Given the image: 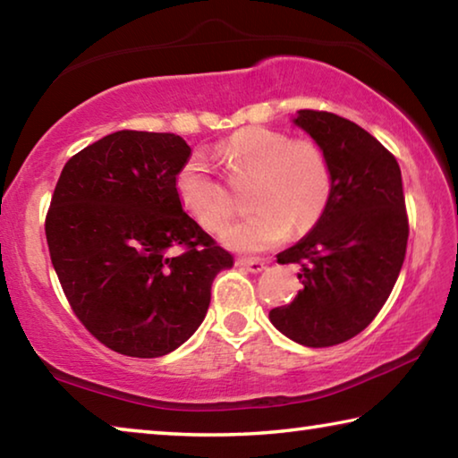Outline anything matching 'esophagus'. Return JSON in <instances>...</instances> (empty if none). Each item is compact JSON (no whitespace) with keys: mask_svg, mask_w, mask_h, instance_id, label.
Returning a JSON list of instances; mask_svg holds the SVG:
<instances>
[{"mask_svg":"<svg viewBox=\"0 0 458 458\" xmlns=\"http://www.w3.org/2000/svg\"><path fill=\"white\" fill-rule=\"evenodd\" d=\"M238 265L246 270H250V273H260V270L265 268V262L259 259H238Z\"/></svg>","mask_w":458,"mask_h":458,"instance_id":"obj_1","label":"esophagus"}]
</instances>
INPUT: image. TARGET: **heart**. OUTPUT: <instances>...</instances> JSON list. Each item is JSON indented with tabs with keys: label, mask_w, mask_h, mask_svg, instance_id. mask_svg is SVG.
Segmentation results:
<instances>
[{
	"label": "heart",
	"mask_w": 458,
	"mask_h": 458,
	"mask_svg": "<svg viewBox=\"0 0 458 458\" xmlns=\"http://www.w3.org/2000/svg\"><path fill=\"white\" fill-rule=\"evenodd\" d=\"M218 157L234 182H246L248 204L257 208L226 232V242L244 252H260L294 232L313 228L333 191L327 151L313 139H293L268 127H244L218 145ZM182 206L210 232H222L234 216L230 191L199 155L175 174Z\"/></svg>",
	"instance_id": "1"
}]
</instances>
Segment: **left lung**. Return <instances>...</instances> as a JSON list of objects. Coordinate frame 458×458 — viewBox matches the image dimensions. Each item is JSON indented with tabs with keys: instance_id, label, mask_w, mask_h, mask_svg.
Listing matches in <instances>:
<instances>
[{
	"instance_id": "8db88e82",
	"label": "left lung",
	"mask_w": 458,
	"mask_h": 458,
	"mask_svg": "<svg viewBox=\"0 0 458 458\" xmlns=\"http://www.w3.org/2000/svg\"><path fill=\"white\" fill-rule=\"evenodd\" d=\"M294 123L327 151L333 191L315 228L276 257L301 267L303 289L268 317L301 345L331 347L366 329L390 297L406 259V199L396 157L366 129L313 108Z\"/></svg>"
}]
</instances>
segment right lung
<instances>
[{
    "label": "right lung",
    "instance_id": "obj_1",
    "mask_svg": "<svg viewBox=\"0 0 458 458\" xmlns=\"http://www.w3.org/2000/svg\"><path fill=\"white\" fill-rule=\"evenodd\" d=\"M190 153L174 133L106 135L66 161L46 214L52 267L74 315L131 358H159L191 337L214 276L234 265L177 198Z\"/></svg>",
    "mask_w": 458,
    "mask_h": 458
}]
</instances>
